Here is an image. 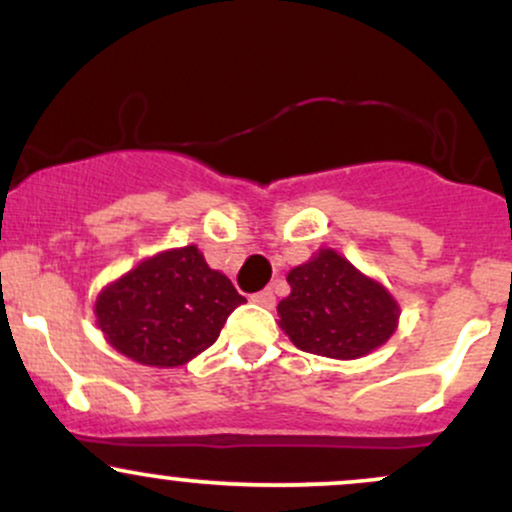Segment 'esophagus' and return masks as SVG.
Wrapping results in <instances>:
<instances>
[{
    "label": "esophagus",
    "instance_id": "esophagus-1",
    "mask_svg": "<svg viewBox=\"0 0 512 512\" xmlns=\"http://www.w3.org/2000/svg\"><path fill=\"white\" fill-rule=\"evenodd\" d=\"M252 303H257V305H262V308L272 310L274 303H276L274 291H272V289H264V291H260V293H252Z\"/></svg>",
    "mask_w": 512,
    "mask_h": 512
}]
</instances>
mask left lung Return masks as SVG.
I'll return each mask as SVG.
<instances>
[{"label":"left lung","instance_id":"left-lung-1","mask_svg":"<svg viewBox=\"0 0 512 512\" xmlns=\"http://www.w3.org/2000/svg\"><path fill=\"white\" fill-rule=\"evenodd\" d=\"M291 293L276 305L279 327L308 354L354 361L380 349L399 325V303L387 286L332 248L293 267Z\"/></svg>","mask_w":512,"mask_h":512}]
</instances>
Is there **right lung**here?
<instances>
[{
  "instance_id": "1",
  "label": "right lung",
  "mask_w": 512,
  "mask_h": 512,
  "mask_svg": "<svg viewBox=\"0 0 512 512\" xmlns=\"http://www.w3.org/2000/svg\"><path fill=\"white\" fill-rule=\"evenodd\" d=\"M245 303L197 245L146 257L96 298V325L122 356L178 368L216 342L226 317Z\"/></svg>"
}]
</instances>
